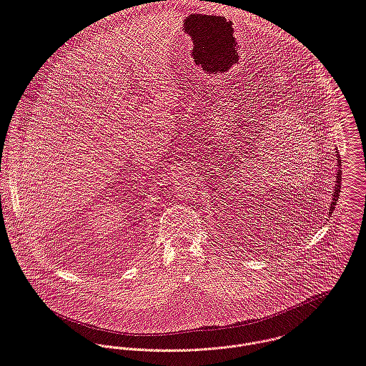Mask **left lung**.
<instances>
[{
  "mask_svg": "<svg viewBox=\"0 0 366 366\" xmlns=\"http://www.w3.org/2000/svg\"><path fill=\"white\" fill-rule=\"evenodd\" d=\"M337 166H338V170H337V182H335V187H334V193H332V203L330 206V216H332V212L335 210V206H337V202L340 199V193H341V177H342V170H341V159H340V152L337 150Z\"/></svg>",
  "mask_w": 366,
  "mask_h": 366,
  "instance_id": "left-lung-1",
  "label": "left lung"
}]
</instances>
